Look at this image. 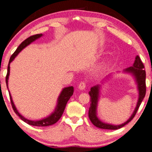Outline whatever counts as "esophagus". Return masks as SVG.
<instances>
[{"mask_svg":"<svg viewBox=\"0 0 152 152\" xmlns=\"http://www.w3.org/2000/svg\"><path fill=\"white\" fill-rule=\"evenodd\" d=\"M86 85V82H84V81H82V82H80V83L79 84L78 88H79L80 90H82V91H83V90L85 89Z\"/></svg>","mask_w":152,"mask_h":152,"instance_id":"34e87169","label":"esophagus"}]
</instances>
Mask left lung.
Masks as SVG:
<instances>
[{
    "label": "left lung",
    "mask_w": 152,
    "mask_h": 152,
    "mask_svg": "<svg viewBox=\"0 0 152 152\" xmlns=\"http://www.w3.org/2000/svg\"><path fill=\"white\" fill-rule=\"evenodd\" d=\"M125 72L131 73L132 75L135 77L136 82L137 84V88L139 91V99L137 105H136L135 109L134 112L131 117L127 121L119 125H113L108 123H105L102 122L99 118L97 117L96 115V107L98 101H99V90H100V85H96L91 88V91L89 92L90 96H91V107L89 108L88 111V117L91 120L92 124L96 127L104 129H112L115 130L118 129L123 127V126L127 125L129 122L132 121L133 117L137 113V110L140 107V104L142 102L143 98L145 97V92H146V85H145V71L144 70V65L142 61H141L140 58L139 56H137L135 58L134 64H133V66L129 67V68H126L124 70Z\"/></svg>",
    "instance_id": "obj_1"
}]
</instances>
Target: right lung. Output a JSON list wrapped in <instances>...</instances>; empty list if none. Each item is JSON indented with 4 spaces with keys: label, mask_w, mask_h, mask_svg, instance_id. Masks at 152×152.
Returning <instances> with one entry per match:
<instances>
[{
    "label": "right lung",
    "mask_w": 152,
    "mask_h": 152,
    "mask_svg": "<svg viewBox=\"0 0 152 152\" xmlns=\"http://www.w3.org/2000/svg\"><path fill=\"white\" fill-rule=\"evenodd\" d=\"M42 35H43L41 33V34H37V35L30 36L29 37H28L27 39H26L20 43L19 47L17 48L16 51L14 52L13 54L11 56V58H10L9 60V62L8 65V68H7V74L6 76V84H7V86L8 90H9L8 80H9V76L10 74V64H11V61L14 60L15 58L19 54V53L23 50V49H24L25 47H27L28 45H29L31 43L34 42V41H35L36 39H39V38L42 37ZM73 92H74L73 86H69V87H66V88H64L62 90V91L61 92L60 96L58 97V104H57V106H56L55 110L51 113L50 116L45 118V119H41L39 121H31L29 119H27L26 118H25L23 116H22V115L18 112V110H17V108L15 107L14 102L12 101L11 93H10V92L9 91L11 105L15 113L19 117L20 119L23 121H25V123H27V124L33 125V126H39V127H46V126H50L51 125H53L60 119L61 115H62L64 111V109H65L67 102L69 101L70 98L72 96Z\"/></svg>",
    "instance_id": "1"
}]
</instances>
